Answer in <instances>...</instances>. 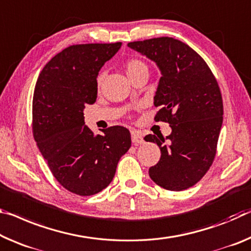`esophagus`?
I'll list each match as a JSON object with an SVG mask.
<instances>
[{
    "mask_svg": "<svg viewBox=\"0 0 251 251\" xmlns=\"http://www.w3.org/2000/svg\"><path fill=\"white\" fill-rule=\"evenodd\" d=\"M132 142L135 145L143 144L144 143V137H143V134L138 132V130H132Z\"/></svg>",
    "mask_w": 251,
    "mask_h": 251,
    "instance_id": "1",
    "label": "esophagus"
}]
</instances>
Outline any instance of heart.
Instances as JSON below:
<instances>
[{
  "label": "heart",
  "mask_w": 251,
  "mask_h": 251,
  "mask_svg": "<svg viewBox=\"0 0 251 251\" xmlns=\"http://www.w3.org/2000/svg\"><path fill=\"white\" fill-rule=\"evenodd\" d=\"M147 70L149 71V67H147L146 63L144 61L140 60V59H129L125 62V71L127 75H132L137 73H141V71ZM102 80V75H99L97 78V83L100 85Z\"/></svg>",
  "instance_id": "1"
}]
</instances>
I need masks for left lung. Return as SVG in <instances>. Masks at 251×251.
<instances>
[{
    "label": "left lung",
    "mask_w": 251,
    "mask_h": 251,
    "mask_svg": "<svg viewBox=\"0 0 251 251\" xmlns=\"http://www.w3.org/2000/svg\"><path fill=\"white\" fill-rule=\"evenodd\" d=\"M127 46L160 69L162 77L154 96V106L160 110L154 119L169 123L172 128L166 138L152 134L144 138L161 150L150 176L163 189H189L204 176L216 156L224 119L218 82L203 59L180 40L162 37Z\"/></svg>",
    "instance_id": "1"
}]
</instances>
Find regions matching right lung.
<instances>
[{
  "label": "right lung",
  "instance_id": "add662e5",
  "mask_svg": "<svg viewBox=\"0 0 251 251\" xmlns=\"http://www.w3.org/2000/svg\"><path fill=\"white\" fill-rule=\"evenodd\" d=\"M121 47L122 42L66 48L47 63L35 85L33 137L55 180L78 196L108 186L132 144L125 127L95 135L83 117L85 106L96 101L99 70Z\"/></svg>",
  "mask_w": 251,
  "mask_h": 251
}]
</instances>
